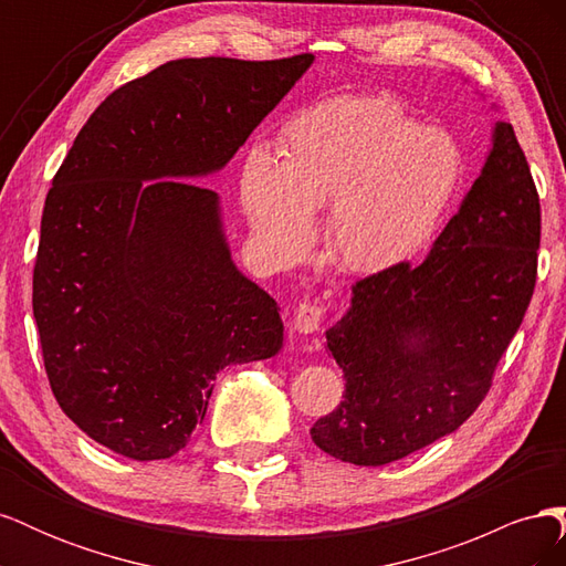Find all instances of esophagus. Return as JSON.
Here are the masks:
<instances>
[{
    "mask_svg": "<svg viewBox=\"0 0 566 566\" xmlns=\"http://www.w3.org/2000/svg\"><path fill=\"white\" fill-rule=\"evenodd\" d=\"M323 323V306L312 304V302H302L297 306V314H295V331L300 335H312L321 328Z\"/></svg>",
    "mask_w": 566,
    "mask_h": 566,
    "instance_id": "obj_1",
    "label": "esophagus"
}]
</instances>
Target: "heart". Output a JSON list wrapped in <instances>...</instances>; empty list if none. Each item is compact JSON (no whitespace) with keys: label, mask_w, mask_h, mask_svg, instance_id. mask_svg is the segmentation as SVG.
<instances>
[{"label":"heart","mask_w":566,"mask_h":566,"mask_svg":"<svg viewBox=\"0 0 566 566\" xmlns=\"http://www.w3.org/2000/svg\"><path fill=\"white\" fill-rule=\"evenodd\" d=\"M465 175V153L443 127H422L389 96H337L290 115L276 158L254 146L241 205L273 260L295 262L327 208L325 252L349 273L375 276L432 241Z\"/></svg>","instance_id":"1"}]
</instances>
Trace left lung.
Here are the masks:
<instances>
[{
	"label": "left lung",
	"instance_id": "obj_1",
	"mask_svg": "<svg viewBox=\"0 0 566 566\" xmlns=\"http://www.w3.org/2000/svg\"><path fill=\"white\" fill-rule=\"evenodd\" d=\"M541 202L512 125L418 266L352 287L325 331L345 373L333 413L312 427L321 451L378 468L455 432L484 401L493 370L534 295Z\"/></svg>",
	"mask_w": 566,
	"mask_h": 566
}]
</instances>
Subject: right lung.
<instances>
[{
    "label": "right lung",
    "instance_id": "add662e5",
    "mask_svg": "<svg viewBox=\"0 0 566 566\" xmlns=\"http://www.w3.org/2000/svg\"><path fill=\"white\" fill-rule=\"evenodd\" d=\"M279 61L179 59L115 90L46 193L32 314L63 413L132 460L179 453L219 370L283 347L276 300L231 260L224 169L310 71Z\"/></svg>",
    "mask_w": 566,
    "mask_h": 566
}]
</instances>
